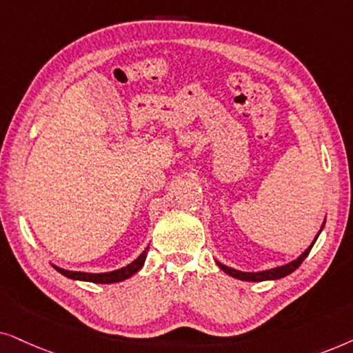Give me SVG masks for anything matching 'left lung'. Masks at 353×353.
Instances as JSON below:
<instances>
[{
	"label": "left lung",
	"instance_id": "left-lung-1",
	"mask_svg": "<svg viewBox=\"0 0 353 353\" xmlns=\"http://www.w3.org/2000/svg\"><path fill=\"white\" fill-rule=\"evenodd\" d=\"M323 228H324V223L321 225V229H319V232L323 231ZM319 232H318V236H319ZM318 236L314 237V241L312 242V245H310L307 250H305L302 255L297 258V260L290 261V263H288V265H284V266L272 268V270L258 271V272H245V271H239V270H234V268L225 266V265H223V263H219V261H216V263H218V266L225 272V274L232 276V278H236V279L248 281V283H261V281H276V279H281V278H285V276H289L290 272H294L300 265H302V261L308 256L310 250H312V247L314 245V242H316Z\"/></svg>",
	"mask_w": 353,
	"mask_h": 353
}]
</instances>
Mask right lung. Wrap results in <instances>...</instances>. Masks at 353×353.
I'll return each mask as SVG.
<instances>
[{
    "instance_id": "obj_1",
    "label": "right lung",
    "mask_w": 353,
    "mask_h": 353,
    "mask_svg": "<svg viewBox=\"0 0 353 353\" xmlns=\"http://www.w3.org/2000/svg\"><path fill=\"white\" fill-rule=\"evenodd\" d=\"M147 252L148 247L140 253V256L137 260H134L132 263H129L128 266L121 268V270L116 271H110V272H82V271H68L63 270V268L54 266L53 268L61 274L65 276L69 279H75V281H87V283H95V284H112V283H121V281L129 279L130 276H134L140 268L143 266L145 258H147Z\"/></svg>"
}]
</instances>
